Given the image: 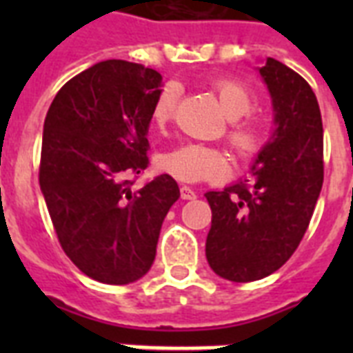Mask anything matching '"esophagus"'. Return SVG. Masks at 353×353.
I'll return each mask as SVG.
<instances>
[{
	"mask_svg": "<svg viewBox=\"0 0 353 353\" xmlns=\"http://www.w3.org/2000/svg\"><path fill=\"white\" fill-rule=\"evenodd\" d=\"M181 198L183 199H196V192H194L190 187H185V185H183V187H181Z\"/></svg>",
	"mask_w": 353,
	"mask_h": 353,
	"instance_id": "34e87169",
	"label": "esophagus"
}]
</instances>
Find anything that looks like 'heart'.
<instances>
[{"label": "heart", "instance_id": "b5f03b06", "mask_svg": "<svg viewBox=\"0 0 353 353\" xmlns=\"http://www.w3.org/2000/svg\"><path fill=\"white\" fill-rule=\"evenodd\" d=\"M221 110L231 119L227 128V141L240 159H252L268 143L269 128L265 119L254 115L256 93L247 84L229 77L210 80ZM177 102L176 85L166 84L157 93L152 106V122L157 128L166 126L174 119ZM161 168L179 181H221L231 172V159L223 150L205 144H183L161 157Z\"/></svg>", "mask_w": 353, "mask_h": 353}]
</instances>
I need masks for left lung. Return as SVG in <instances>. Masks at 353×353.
Returning <instances> with one entry per match:
<instances>
[{
    "label": "left lung",
    "instance_id": "obj_1",
    "mask_svg": "<svg viewBox=\"0 0 353 353\" xmlns=\"http://www.w3.org/2000/svg\"><path fill=\"white\" fill-rule=\"evenodd\" d=\"M260 74L273 97V141L251 177L207 192V260L221 279L252 282L280 269L302 241L323 188V119L306 80L274 58Z\"/></svg>",
    "mask_w": 353,
    "mask_h": 353
}]
</instances>
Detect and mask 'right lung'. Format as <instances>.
I'll list each match as a JSON object with an SVG mask.
<instances>
[{
    "label": "right lung",
    "instance_id": "obj_1",
    "mask_svg": "<svg viewBox=\"0 0 353 353\" xmlns=\"http://www.w3.org/2000/svg\"><path fill=\"white\" fill-rule=\"evenodd\" d=\"M161 84L141 63H95L60 88L43 122L40 187L52 227L69 260L102 284L148 273L179 198L168 174L132 188L148 168L146 133Z\"/></svg>",
    "mask_w": 353,
    "mask_h": 353
}]
</instances>
